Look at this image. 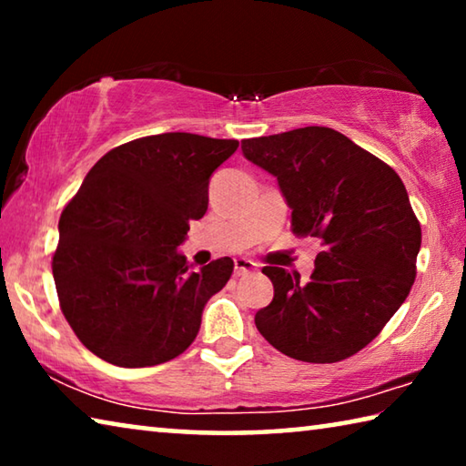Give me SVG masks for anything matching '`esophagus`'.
I'll use <instances>...</instances> for the list:
<instances>
[{
	"label": "esophagus",
	"mask_w": 466,
	"mask_h": 466,
	"mask_svg": "<svg viewBox=\"0 0 466 466\" xmlns=\"http://www.w3.org/2000/svg\"><path fill=\"white\" fill-rule=\"evenodd\" d=\"M257 269V263L255 261H250V258H244V257H238V258H234V273L238 275H247V273H250V271H255Z\"/></svg>",
	"instance_id": "esophagus-1"
}]
</instances>
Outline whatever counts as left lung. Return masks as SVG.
<instances>
[{"instance_id":"8db88e82","label":"left lung","mask_w":466,"mask_h":466,"mask_svg":"<svg viewBox=\"0 0 466 466\" xmlns=\"http://www.w3.org/2000/svg\"><path fill=\"white\" fill-rule=\"evenodd\" d=\"M242 154L278 178L291 232L319 238L309 281L265 267L269 306L255 325L275 350L312 364L358 353L380 333L415 281L421 228L389 164L330 127L242 141Z\"/></svg>"}]
</instances>
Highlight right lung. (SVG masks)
<instances>
[{"mask_svg":"<svg viewBox=\"0 0 466 466\" xmlns=\"http://www.w3.org/2000/svg\"><path fill=\"white\" fill-rule=\"evenodd\" d=\"M236 149V139L162 133L110 149L86 175L59 219L53 278L69 327L94 356L146 368L195 341L234 261L191 271L178 247L208 211L211 175Z\"/></svg>","mask_w":466,"mask_h":466,"instance_id":"add662e5","label":"right lung"}]
</instances>
